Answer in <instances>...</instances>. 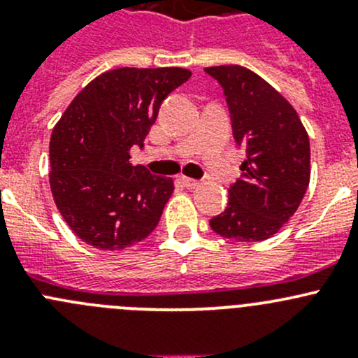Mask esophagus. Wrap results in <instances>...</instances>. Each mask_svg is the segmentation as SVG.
<instances>
[{
	"instance_id": "obj_1",
	"label": "esophagus",
	"mask_w": 358,
	"mask_h": 358,
	"mask_svg": "<svg viewBox=\"0 0 358 358\" xmlns=\"http://www.w3.org/2000/svg\"><path fill=\"white\" fill-rule=\"evenodd\" d=\"M183 185L189 187V189H196V187H199V180H194V178H189V176H183L182 178Z\"/></svg>"
}]
</instances>
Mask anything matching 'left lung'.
<instances>
[{
  "label": "left lung",
  "instance_id": "1",
  "mask_svg": "<svg viewBox=\"0 0 358 358\" xmlns=\"http://www.w3.org/2000/svg\"><path fill=\"white\" fill-rule=\"evenodd\" d=\"M222 85L234 138L246 149L225 211L209 220L218 236L258 243L279 232L310 183V140L294 107L258 74L241 66L206 67Z\"/></svg>",
  "mask_w": 358,
  "mask_h": 358
}]
</instances>
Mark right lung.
Instances as JSON below:
<instances>
[{"label": "right lung", "mask_w": 358, "mask_h": 358, "mask_svg": "<svg viewBox=\"0 0 358 358\" xmlns=\"http://www.w3.org/2000/svg\"><path fill=\"white\" fill-rule=\"evenodd\" d=\"M192 72L121 67L76 95L50 140V187L60 215L90 246L119 251L140 243L161 220L173 178L129 162L143 147L162 100Z\"/></svg>", "instance_id": "right-lung-1"}]
</instances>
